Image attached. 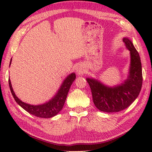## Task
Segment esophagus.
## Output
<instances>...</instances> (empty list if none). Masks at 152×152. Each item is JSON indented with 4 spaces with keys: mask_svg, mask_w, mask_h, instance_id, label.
Returning <instances> with one entry per match:
<instances>
[{
    "mask_svg": "<svg viewBox=\"0 0 152 152\" xmlns=\"http://www.w3.org/2000/svg\"><path fill=\"white\" fill-rule=\"evenodd\" d=\"M83 73H84V70H83V68L81 66H78V69H77V74L78 75H82Z\"/></svg>",
    "mask_w": 152,
    "mask_h": 152,
    "instance_id": "34e87169",
    "label": "esophagus"
}]
</instances>
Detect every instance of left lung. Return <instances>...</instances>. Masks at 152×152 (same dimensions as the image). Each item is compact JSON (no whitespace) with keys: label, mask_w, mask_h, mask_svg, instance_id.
Wrapping results in <instances>:
<instances>
[{"label":"left lung","mask_w":152,"mask_h":152,"mask_svg":"<svg viewBox=\"0 0 152 152\" xmlns=\"http://www.w3.org/2000/svg\"><path fill=\"white\" fill-rule=\"evenodd\" d=\"M123 41L131 54L128 78L114 88L106 86L93 78L86 79L91 90L93 103L102 112H116L127 108L137 98L141 90L142 72L139 53L129 38H124Z\"/></svg>","instance_id":"8db88e82"}]
</instances>
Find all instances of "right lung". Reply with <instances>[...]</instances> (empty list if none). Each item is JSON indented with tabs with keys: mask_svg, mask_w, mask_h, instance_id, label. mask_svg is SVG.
I'll return each instance as SVG.
<instances>
[{
	"mask_svg": "<svg viewBox=\"0 0 152 152\" xmlns=\"http://www.w3.org/2000/svg\"><path fill=\"white\" fill-rule=\"evenodd\" d=\"M12 59L10 60V65ZM75 79V73L70 74L64 80L60 89L57 93V94L55 95L54 97L48 102L40 105H31L22 102L20 99L16 96L14 91H13L11 82L10 79L8 80V83L10 89L11 93L13 96H14L15 101L25 110H26L29 114L38 118H50L56 115L62 110L64 102H65L69 89Z\"/></svg>",
	"mask_w": 152,
	"mask_h": 152,
	"instance_id": "right-lung-1",
	"label": "right lung"
}]
</instances>
